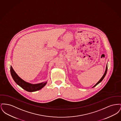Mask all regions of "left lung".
I'll use <instances>...</instances> for the list:
<instances>
[{
	"label": "left lung",
	"instance_id": "obj_1",
	"mask_svg": "<svg viewBox=\"0 0 121 121\" xmlns=\"http://www.w3.org/2000/svg\"><path fill=\"white\" fill-rule=\"evenodd\" d=\"M107 70H108V65H107V66H106V70H105V73H104V75L103 76V77L101 78L99 80V81L94 86L92 87V88L93 87H94V86H97V85H98V84H99L100 82H101L102 80L104 79V77H105V76L106 75V74H107Z\"/></svg>",
	"mask_w": 121,
	"mask_h": 121
}]
</instances>
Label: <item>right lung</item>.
<instances>
[{
	"label": "right lung",
	"mask_w": 121,
	"mask_h": 121,
	"mask_svg": "<svg viewBox=\"0 0 121 121\" xmlns=\"http://www.w3.org/2000/svg\"><path fill=\"white\" fill-rule=\"evenodd\" d=\"M10 73L13 80L17 85L29 92H33L40 90L46 85L47 83V82H43L37 84H32L27 82L21 78L17 75L11 66H10Z\"/></svg>",
	"instance_id": "add662e5"
}]
</instances>
